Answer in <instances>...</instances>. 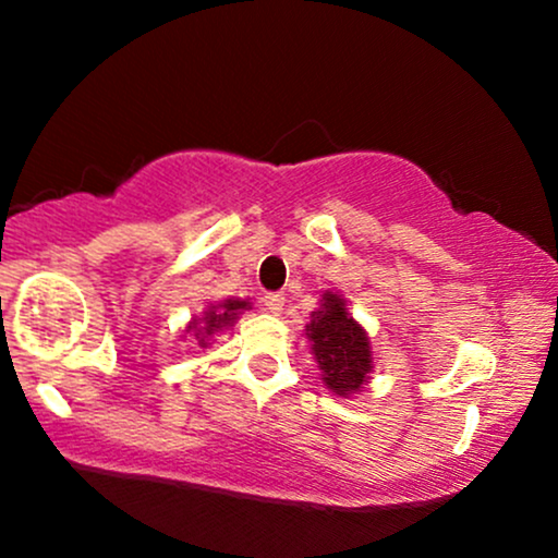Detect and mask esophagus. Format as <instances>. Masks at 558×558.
Instances as JSON below:
<instances>
[{"instance_id":"obj_1","label":"esophagus","mask_w":558,"mask_h":558,"mask_svg":"<svg viewBox=\"0 0 558 558\" xmlns=\"http://www.w3.org/2000/svg\"><path fill=\"white\" fill-rule=\"evenodd\" d=\"M262 301H265V310L270 312V315H280V310H283V304H286V296L283 293H267Z\"/></svg>"}]
</instances>
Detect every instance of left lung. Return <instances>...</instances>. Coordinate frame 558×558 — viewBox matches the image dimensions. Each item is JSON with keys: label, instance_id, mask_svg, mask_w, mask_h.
I'll return each instance as SVG.
<instances>
[{"label": "left lung", "instance_id": "obj_1", "mask_svg": "<svg viewBox=\"0 0 558 558\" xmlns=\"http://www.w3.org/2000/svg\"><path fill=\"white\" fill-rule=\"evenodd\" d=\"M306 338L312 341V354L323 369V380L338 396L356 393L367 386L373 369V351L362 325L345 310L338 293H325L323 304L312 312L306 325Z\"/></svg>", "mask_w": 558, "mask_h": 558}]
</instances>
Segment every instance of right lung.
<instances>
[{
	"label": "right lung",
	"instance_id": "add662e5",
	"mask_svg": "<svg viewBox=\"0 0 558 558\" xmlns=\"http://www.w3.org/2000/svg\"><path fill=\"white\" fill-rule=\"evenodd\" d=\"M241 310H248V301H241V299L222 301V304L209 306V310L204 312V317L194 319L185 332H191V336L198 341V345L204 349V345H209V338H213L217 330L228 328V325L235 323V315H239Z\"/></svg>",
	"mask_w": 558,
	"mask_h": 558
}]
</instances>
